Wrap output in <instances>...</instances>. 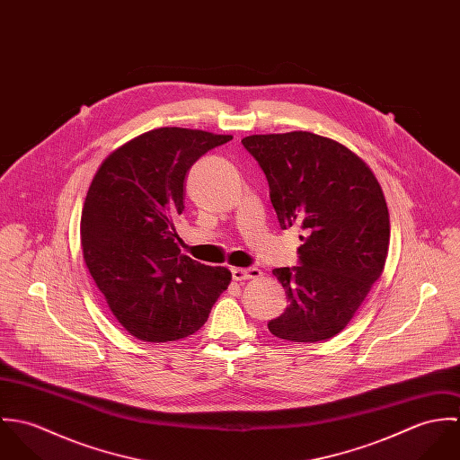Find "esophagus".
Listing matches in <instances>:
<instances>
[{
  "instance_id": "esophagus-1",
  "label": "esophagus",
  "mask_w": 460,
  "mask_h": 460,
  "mask_svg": "<svg viewBox=\"0 0 460 460\" xmlns=\"http://www.w3.org/2000/svg\"><path fill=\"white\" fill-rule=\"evenodd\" d=\"M262 276V270L257 269V267H235L232 269V278L235 281H246V279H255V278H261Z\"/></svg>"
}]
</instances>
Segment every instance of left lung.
Returning a JSON list of instances; mask_svg holds the SVG:
<instances>
[{
  "label": "left lung",
  "mask_w": 460,
  "mask_h": 460,
  "mask_svg": "<svg viewBox=\"0 0 460 460\" xmlns=\"http://www.w3.org/2000/svg\"><path fill=\"white\" fill-rule=\"evenodd\" d=\"M269 182L279 226H301L297 267L272 274L288 306L267 324L290 341H323L345 328L381 278L390 246L386 198L370 166L345 145L308 131L243 139Z\"/></svg>",
  "instance_id": "obj_1"
}]
</instances>
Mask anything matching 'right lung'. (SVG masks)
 Returning <instances> with one entry per match:
<instances>
[{"mask_svg":"<svg viewBox=\"0 0 460 460\" xmlns=\"http://www.w3.org/2000/svg\"><path fill=\"white\" fill-rule=\"evenodd\" d=\"M230 134L159 128L113 150L95 172L81 212L84 263L129 334L175 341L201 328L232 272L181 253L177 216L193 163Z\"/></svg>","mask_w":460,"mask_h":460,"instance_id":"right-lung-1","label":"right lung"}]
</instances>
